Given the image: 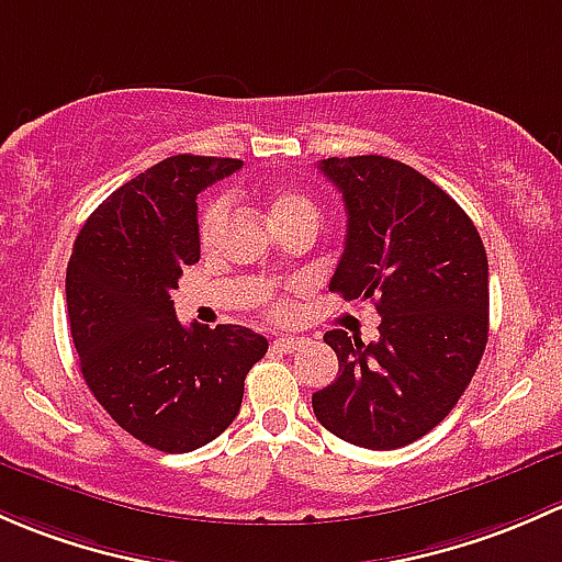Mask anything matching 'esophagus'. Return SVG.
<instances>
[{
	"mask_svg": "<svg viewBox=\"0 0 562 562\" xmlns=\"http://www.w3.org/2000/svg\"><path fill=\"white\" fill-rule=\"evenodd\" d=\"M305 340L303 338H294V335H281V338L273 340V349L283 351V355H294V351L303 349Z\"/></svg>",
	"mask_w": 562,
	"mask_h": 562,
	"instance_id": "34e87169",
	"label": "esophagus"
}]
</instances>
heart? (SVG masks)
Instances as JSON below:
<instances>
[{"mask_svg": "<svg viewBox=\"0 0 562 562\" xmlns=\"http://www.w3.org/2000/svg\"><path fill=\"white\" fill-rule=\"evenodd\" d=\"M268 213H270V222L276 224V229L289 227V224H300V222L319 224V207L314 205V200L305 196L303 192H294V189H283V192H276L270 196ZM227 218H229V196L224 194L213 196V200L202 207V216H200L202 246H213V243L222 238L224 227H227ZM257 300L265 305V311H270L273 316L286 314V300H283L273 286H268V283L259 286Z\"/></svg>", "mask_w": 562, "mask_h": 562, "instance_id": "b5f03b06", "label": "heart"}]
</instances>
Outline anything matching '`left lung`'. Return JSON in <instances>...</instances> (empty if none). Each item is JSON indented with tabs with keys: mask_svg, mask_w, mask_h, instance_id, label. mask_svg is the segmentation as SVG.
I'll return each mask as SVG.
<instances>
[{
	"mask_svg": "<svg viewBox=\"0 0 562 562\" xmlns=\"http://www.w3.org/2000/svg\"><path fill=\"white\" fill-rule=\"evenodd\" d=\"M344 194L346 248L329 292L375 300L379 338L324 333L338 379L314 392L316 419L366 449L430 432L471 384L490 333L487 251L441 187L386 156L322 159Z\"/></svg>",
	"mask_w": 562,
	"mask_h": 562,
	"instance_id": "obj_1",
	"label": "left lung"
}]
</instances>
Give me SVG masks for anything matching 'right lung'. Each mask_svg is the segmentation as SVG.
Returning a JSON list of instances; mask_svg holds the SVG:
<instances>
[{
    "instance_id": "obj_1",
    "label": "right lung",
    "mask_w": 562,
    "mask_h": 562,
    "mask_svg": "<svg viewBox=\"0 0 562 562\" xmlns=\"http://www.w3.org/2000/svg\"><path fill=\"white\" fill-rule=\"evenodd\" d=\"M240 159L178 154L97 207L67 265V311L80 373L115 425L183 454L238 416L246 373L268 340L240 324L183 327L170 292L200 262L196 194Z\"/></svg>"
}]
</instances>
